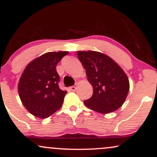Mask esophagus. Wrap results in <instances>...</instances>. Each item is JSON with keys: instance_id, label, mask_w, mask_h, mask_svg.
<instances>
[{"instance_id": "34e87169", "label": "esophagus", "mask_w": 157, "mask_h": 157, "mask_svg": "<svg viewBox=\"0 0 157 157\" xmlns=\"http://www.w3.org/2000/svg\"><path fill=\"white\" fill-rule=\"evenodd\" d=\"M69 89L71 90V91H75V90H76V86H71V87L69 88Z\"/></svg>"}]
</instances>
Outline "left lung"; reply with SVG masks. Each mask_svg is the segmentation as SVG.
<instances>
[{
  "label": "left lung",
  "mask_w": 157,
  "mask_h": 157,
  "mask_svg": "<svg viewBox=\"0 0 157 157\" xmlns=\"http://www.w3.org/2000/svg\"><path fill=\"white\" fill-rule=\"evenodd\" d=\"M86 69L93 94L84 104L101 113H108L122 106L129 91V81L123 70L109 56L100 52H77Z\"/></svg>",
  "instance_id": "left-lung-1"
}]
</instances>
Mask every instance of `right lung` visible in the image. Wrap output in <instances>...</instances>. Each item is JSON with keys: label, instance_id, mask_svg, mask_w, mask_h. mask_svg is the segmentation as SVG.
Instances as JSON below:
<instances>
[{"label": "right lung", "instance_id": "1", "mask_svg": "<svg viewBox=\"0 0 157 157\" xmlns=\"http://www.w3.org/2000/svg\"><path fill=\"white\" fill-rule=\"evenodd\" d=\"M68 52H48L32 60L23 71L18 84L21 102L34 116L47 118L62 106L67 91L59 87L56 66Z\"/></svg>", "mask_w": 157, "mask_h": 157}]
</instances>
